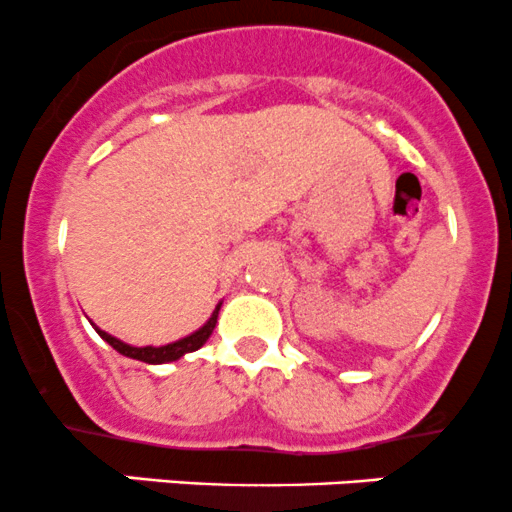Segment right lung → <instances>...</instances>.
I'll use <instances>...</instances> for the list:
<instances>
[{"mask_svg":"<svg viewBox=\"0 0 512 512\" xmlns=\"http://www.w3.org/2000/svg\"><path fill=\"white\" fill-rule=\"evenodd\" d=\"M218 311H221V303H218L216 311L211 313V318L206 320V323L201 325V328L196 330V333L187 335V338H182V340H177V342H170V345H162V347H153V345L133 347V345H126V342H121L119 338H114V335H109V333H104V330H99L94 323L92 325H94V330H97V333L101 335V340L109 342V345L114 347L116 352H121L123 357L140 359V362H145V364H165V362H174V359L184 357V355H187V352L199 350V347L211 338L213 328H216Z\"/></svg>","mask_w":512,"mask_h":512,"instance_id":"right-lung-1","label":"right lung"}]
</instances>
